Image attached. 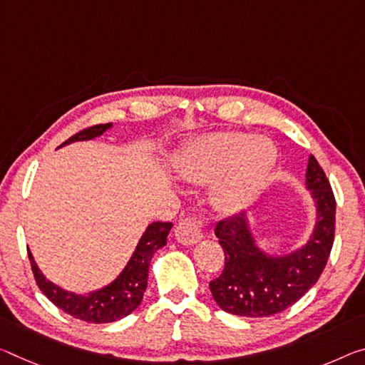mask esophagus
<instances>
[{"label":"esophagus","mask_w":365,"mask_h":365,"mask_svg":"<svg viewBox=\"0 0 365 365\" xmlns=\"http://www.w3.org/2000/svg\"><path fill=\"white\" fill-rule=\"evenodd\" d=\"M205 225L196 217H185L175 225V237L183 245H193L203 237Z\"/></svg>","instance_id":"obj_1"}]
</instances>
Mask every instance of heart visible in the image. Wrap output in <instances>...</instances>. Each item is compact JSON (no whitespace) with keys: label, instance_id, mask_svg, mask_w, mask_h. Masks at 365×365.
Returning a JSON list of instances; mask_svg holds the SVG:
<instances>
[{"label":"heart","instance_id":"obj_1","mask_svg":"<svg viewBox=\"0 0 365 365\" xmlns=\"http://www.w3.org/2000/svg\"><path fill=\"white\" fill-rule=\"evenodd\" d=\"M276 159V148L263 136L225 131L196 141L182 164V175L193 182L219 178L212 192L222 211H237L262 183Z\"/></svg>","mask_w":365,"mask_h":365}]
</instances>
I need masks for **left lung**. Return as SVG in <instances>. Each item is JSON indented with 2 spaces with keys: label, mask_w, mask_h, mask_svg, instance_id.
I'll use <instances>...</instances> for the list:
<instances>
[{
  "label": "left lung",
  "mask_w": 365,
  "mask_h": 365,
  "mask_svg": "<svg viewBox=\"0 0 365 365\" xmlns=\"http://www.w3.org/2000/svg\"><path fill=\"white\" fill-rule=\"evenodd\" d=\"M307 187L318 207L315 232L302 250L284 258L263 255L253 244L244 212L221 219L214 234L224 250V269L210 282L214 300L224 312L240 317H271L291 307L315 284L325 269L334 242L331 185L314 155Z\"/></svg>",
  "instance_id": "8db88e82"
}]
</instances>
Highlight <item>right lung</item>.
Listing matches in <instances>:
<instances>
[{"label": "right lung", "instance_id": "1", "mask_svg": "<svg viewBox=\"0 0 365 365\" xmlns=\"http://www.w3.org/2000/svg\"><path fill=\"white\" fill-rule=\"evenodd\" d=\"M110 123L88 126V128L81 130L76 135L68 138L63 144L91 140V138L102 135ZM170 229L172 222H153L149 225L146 232L141 237L135 253H133L130 263L123 269V273L112 284L106 289H101V291L89 294V296H76V294L66 292L55 284H51L38 271L31 252L27 253L37 286L50 299V302H53L65 314L79 318V320L89 323H110L130 315L141 304L144 291L148 287L149 263H151L155 250H159L160 247L167 244V237H169Z\"/></svg>", "mask_w": 365, "mask_h": 365}]
</instances>
